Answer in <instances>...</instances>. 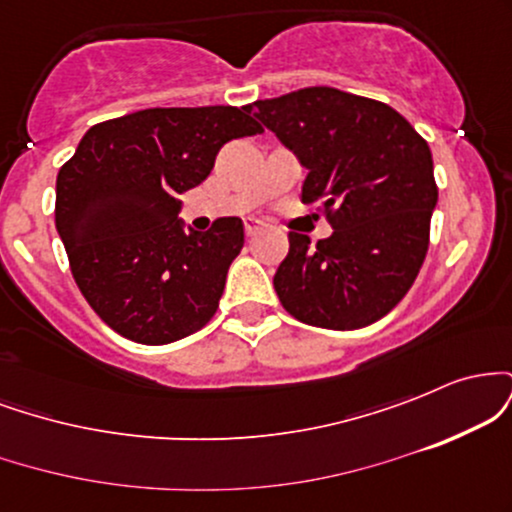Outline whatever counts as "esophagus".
I'll return each mask as SVG.
<instances>
[{"label": "esophagus", "mask_w": 512, "mask_h": 512, "mask_svg": "<svg viewBox=\"0 0 512 512\" xmlns=\"http://www.w3.org/2000/svg\"><path fill=\"white\" fill-rule=\"evenodd\" d=\"M262 231H264V223L255 221V219L245 221V236H248V238H255L257 233H262Z\"/></svg>", "instance_id": "esophagus-1"}]
</instances>
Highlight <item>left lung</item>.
Masks as SVG:
<instances>
[{"label":"left lung","instance_id":"1","mask_svg":"<svg viewBox=\"0 0 512 512\" xmlns=\"http://www.w3.org/2000/svg\"><path fill=\"white\" fill-rule=\"evenodd\" d=\"M248 110L308 170L301 199L334 233L313 248L289 233L274 274L286 313L325 330H358L407 296L438 202L426 139L390 105L330 86L255 101Z\"/></svg>","mask_w":512,"mask_h":512}]
</instances>
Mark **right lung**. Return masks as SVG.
I'll return each instance as SVG.
<instances>
[{
  "instance_id": "obj_1",
  "label": "right lung",
  "mask_w": 512,
  "mask_h": 512,
  "mask_svg": "<svg viewBox=\"0 0 512 512\" xmlns=\"http://www.w3.org/2000/svg\"><path fill=\"white\" fill-rule=\"evenodd\" d=\"M245 108H149L93 125L57 173L55 226L84 298L117 334L170 344L202 330L243 250L238 216L185 231L180 195L226 142L260 134Z\"/></svg>"
}]
</instances>
